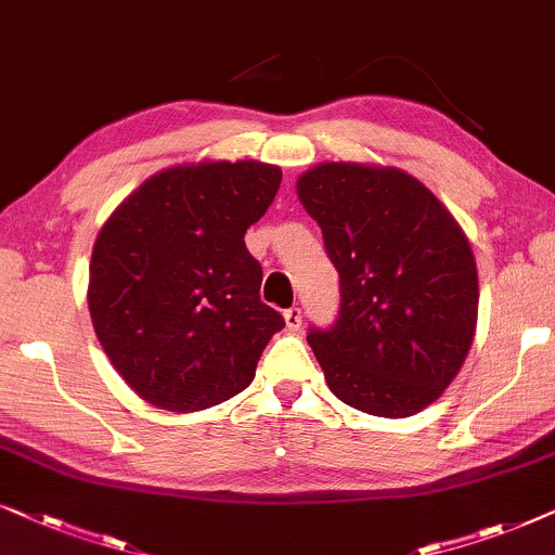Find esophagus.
I'll return each instance as SVG.
<instances>
[{
  "label": "esophagus",
  "instance_id": "obj_1",
  "mask_svg": "<svg viewBox=\"0 0 555 555\" xmlns=\"http://www.w3.org/2000/svg\"><path fill=\"white\" fill-rule=\"evenodd\" d=\"M284 320H286V330H289V332H299V330H301V309H299V307L286 309Z\"/></svg>",
  "mask_w": 555,
  "mask_h": 555
}]
</instances>
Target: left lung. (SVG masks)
I'll list each match as a JSON object with an SVG mask.
<instances>
[{
    "label": "left lung",
    "instance_id": "left-lung-1",
    "mask_svg": "<svg viewBox=\"0 0 555 555\" xmlns=\"http://www.w3.org/2000/svg\"><path fill=\"white\" fill-rule=\"evenodd\" d=\"M297 195L339 273L337 322L307 335L324 380L371 416H413L444 393L475 339L467 235L396 167L322 162L299 177Z\"/></svg>",
    "mask_w": 555,
    "mask_h": 555
}]
</instances>
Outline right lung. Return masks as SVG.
Wrapping results in <instances>:
<instances>
[{
  "mask_svg": "<svg viewBox=\"0 0 555 555\" xmlns=\"http://www.w3.org/2000/svg\"><path fill=\"white\" fill-rule=\"evenodd\" d=\"M282 169L201 162L152 175L103 223L88 309L111 365L146 403L190 413L250 386L284 317L263 305L243 235L269 210Z\"/></svg>",
  "mask_w": 555,
  "mask_h": 555,
  "instance_id": "right-lung-1",
  "label": "right lung"
}]
</instances>
